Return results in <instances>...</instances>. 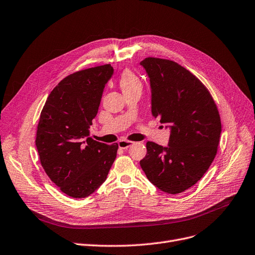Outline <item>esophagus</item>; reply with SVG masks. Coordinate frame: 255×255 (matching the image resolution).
<instances>
[{"instance_id":"obj_1","label":"esophagus","mask_w":255,"mask_h":255,"mask_svg":"<svg viewBox=\"0 0 255 255\" xmlns=\"http://www.w3.org/2000/svg\"><path fill=\"white\" fill-rule=\"evenodd\" d=\"M133 141L131 140H120L119 141V148L121 149H127L129 147H131L132 145H133Z\"/></svg>"}]
</instances>
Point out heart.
Masks as SVG:
<instances>
[{"instance_id": "b5f03b06", "label": "heart", "mask_w": 255, "mask_h": 255, "mask_svg": "<svg viewBox=\"0 0 255 255\" xmlns=\"http://www.w3.org/2000/svg\"><path fill=\"white\" fill-rule=\"evenodd\" d=\"M120 85L123 92L132 90V88L141 86L138 77L131 70H125L120 77Z\"/></svg>"}]
</instances>
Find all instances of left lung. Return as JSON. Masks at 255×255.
Here are the masks:
<instances>
[{
  "mask_svg": "<svg viewBox=\"0 0 255 255\" xmlns=\"http://www.w3.org/2000/svg\"><path fill=\"white\" fill-rule=\"evenodd\" d=\"M140 65L150 78L152 116L171 129L168 147L147 142L140 167L159 190L179 194L200 180L215 159L220 115L205 85L180 64L148 57Z\"/></svg>",
  "mask_w": 255,
  "mask_h": 255,
  "instance_id": "obj_1",
  "label": "left lung"
}]
</instances>
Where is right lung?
I'll use <instances>...</instances> for the list:
<instances>
[{
	"mask_svg": "<svg viewBox=\"0 0 255 255\" xmlns=\"http://www.w3.org/2000/svg\"><path fill=\"white\" fill-rule=\"evenodd\" d=\"M113 74V66L104 64L66 76L41 110L35 139L40 163L49 178L70 197L85 198L98 190L117 157L118 143L109 146L90 137V127Z\"/></svg>",
	"mask_w": 255,
	"mask_h": 255,
	"instance_id": "right-lung-1",
	"label": "right lung"
}]
</instances>
